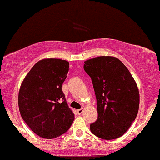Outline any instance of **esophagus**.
Listing matches in <instances>:
<instances>
[{
  "mask_svg": "<svg viewBox=\"0 0 160 160\" xmlns=\"http://www.w3.org/2000/svg\"><path fill=\"white\" fill-rule=\"evenodd\" d=\"M83 111H84V108H81V109L77 111V113H78V114L80 115V114H82V113H83Z\"/></svg>",
  "mask_w": 160,
  "mask_h": 160,
  "instance_id": "esophagus-1",
  "label": "esophagus"
}]
</instances>
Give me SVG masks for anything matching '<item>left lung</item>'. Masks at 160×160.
<instances>
[{
  "instance_id": "8db88e82",
  "label": "left lung",
  "mask_w": 160,
  "mask_h": 160,
  "mask_svg": "<svg viewBox=\"0 0 160 160\" xmlns=\"http://www.w3.org/2000/svg\"><path fill=\"white\" fill-rule=\"evenodd\" d=\"M84 69L92 78L97 99L98 119L90 125L91 131L104 140L121 137L138 113L140 93L134 78L114 56L86 60Z\"/></svg>"
}]
</instances>
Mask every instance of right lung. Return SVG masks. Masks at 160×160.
<instances>
[{"mask_svg": "<svg viewBox=\"0 0 160 160\" xmlns=\"http://www.w3.org/2000/svg\"><path fill=\"white\" fill-rule=\"evenodd\" d=\"M68 65V61L54 58L39 60L20 85V115L29 128L42 138L53 139L63 134L75 119L62 90Z\"/></svg>", "mask_w": 160, "mask_h": 160, "instance_id": "right-lung-1", "label": "right lung"}]
</instances>
